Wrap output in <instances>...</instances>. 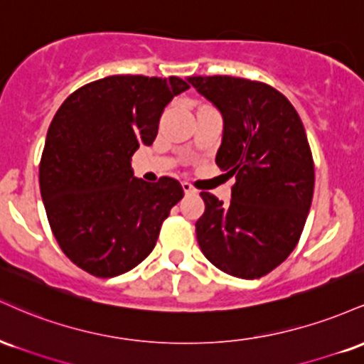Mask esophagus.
Instances as JSON below:
<instances>
[{
	"mask_svg": "<svg viewBox=\"0 0 364 364\" xmlns=\"http://www.w3.org/2000/svg\"><path fill=\"white\" fill-rule=\"evenodd\" d=\"M183 190H185V193L186 195H196V188L191 185V183H188V181H183Z\"/></svg>",
	"mask_w": 364,
	"mask_h": 364,
	"instance_id": "1",
	"label": "esophagus"
}]
</instances>
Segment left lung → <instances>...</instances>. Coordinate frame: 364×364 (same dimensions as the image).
<instances>
[{
  "mask_svg": "<svg viewBox=\"0 0 364 364\" xmlns=\"http://www.w3.org/2000/svg\"><path fill=\"white\" fill-rule=\"evenodd\" d=\"M188 82L223 114L215 162L236 176L229 205L200 193V250L223 272L258 279L289 257L310 212L315 166L306 132L292 104L267 83L225 75Z\"/></svg>",
  "mask_w": 364,
  "mask_h": 364,
  "instance_id": "left-lung-1",
  "label": "left lung"
}]
</instances>
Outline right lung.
<instances>
[{"mask_svg": "<svg viewBox=\"0 0 364 364\" xmlns=\"http://www.w3.org/2000/svg\"><path fill=\"white\" fill-rule=\"evenodd\" d=\"M186 89L178 77L112 75L75 90L54 114L41 196L63 253L85 272L114 277L145 260L185 195L174 178L133 176L132 156L152 145L164 107Z\"/></svg>", "mask_w": 364, "mask_h": 364, "instance_id": "right-lung-1", "label": "right lung"}]
</instances>
